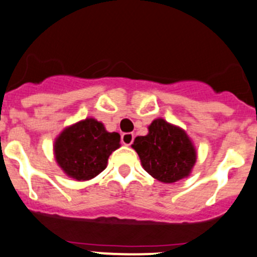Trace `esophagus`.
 I'll use <instances>...</instances> for the list:
<instances>
[{"label": "esophagus", "instance_id": "34e87169", "mask_svg": "<svg viewBox=\"0 0 257 257\" xmlns=\"http://www.w3.org/2000/svg\"><path fill=\"white\" fill-rule=\"evenodd\" d=\"M134 134H122L121 135V142H122V145L125 146H130L132 142H134Z\"/></svg>", "mask_w": 257, "mask_h": 257}]
</instances>
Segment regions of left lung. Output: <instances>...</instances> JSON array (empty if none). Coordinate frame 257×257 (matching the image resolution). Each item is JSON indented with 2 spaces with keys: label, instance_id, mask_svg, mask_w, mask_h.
<instances>
[{
  "label": "left lung",
  "instance_id": "left-lung-1",
  "mask_svg": "<svg viewBox=\"0 0 257 257\" xmlns=\"http://www.w3.org/2000/svg\"><path fill=\"white\" fill-rule=\"evenodd\" d=\"M139 154L142 168L164 184L187 178L195 167L197 152L184 128L154 118L146 136H137L131 146Z\"/></svg>",
  "mask_w": 257,
  "mask_h": 257
}]
</instances>
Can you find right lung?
<instances>
[{"mask_svg": "<svg viewBox=\"0 0 257 257\" xmlns=\"http://www.w3.org/2000/svg\"><path fill=\"white\" fill-rule=\"evenodd\" d=\"M120 146L117 132H107L103 122L87 117L62 130L55 139L54 157L66 175L87 181L105 169L110 154Z\"/></svg>", "mask_w": 257, "mask_h": 257, "instance_id": "1", "label": "right lung"}]
</instances>
